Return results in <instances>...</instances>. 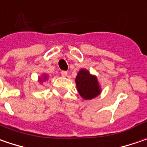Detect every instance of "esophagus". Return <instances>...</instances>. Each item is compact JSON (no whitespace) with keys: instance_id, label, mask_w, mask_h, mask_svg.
I'll use <instances>...</instances> for the list:
<instances>
[{"instance_id":"obj_1","label":"esophagus","mask_w":147,"mask_h":147,"mask_svg":"<svg viewBox=\"0 0 147 147\" xmlns=\"http://www.w3.org/2000/svg\"><path fill=\"white\" fill-rule=\"evenodd\" d=\"M68 74L67 71H61V76L62 77H66Z\"/></svg>"}]
</instances>
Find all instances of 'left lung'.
<instances>
[{
    "mask_svg": "<svg viewBox=\"0 0 147 147\" xmlns=\"http://www.w3.org/2000/svg\"><path fill=\"white\" fill-rule=\"evenodd\" d=\"M78 92L85 100H91L100 95L101 90L97 78L87 69H80L75 78Z\"/></svg>",
    "mask_w": 147,
    "mask_h": 147,
    "instance_id": "obj_1",
    "label": "left lung"
}]
</instances>
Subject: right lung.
<instances>
[{"instance_id": "add662e5", "label": "right lung", "mask_w": 147, "mask_h": 147, "mask_svg": "<svg viewBox=\"0 0 147 147\" xmlns=\"http://www.w3.org/2000/svg\"><path fill=\"white\" fill-rule=\"evenodd\" d=\"M47 75L44 74L42 78H39V81H40V82H42V81H44V80H47Z\"/></svg>"}]
</instances>
